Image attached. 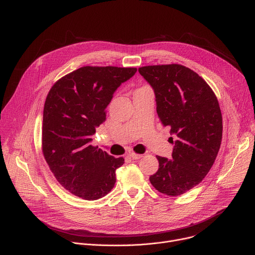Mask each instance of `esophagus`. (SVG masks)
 Listing matches in <instances>:
<instances>
[{
	"label": "esophagus",
	"instance_id": "1",
	"mask_svg": "<svg viewBox=\"0 0 255 255\" xmlns=\"http://www.w3.org/2000/svg\"><path fill=\"white\" fill-rule=\"evenodd\" d=\"M129 156H130L132 159H139L140 157H142L141 154H137V153H134V152H130V153H129Z\"/></svg>",
	"mask_w": 255,
	"mask_h": 255
}]
</instances>
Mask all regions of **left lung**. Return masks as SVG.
<instances>
[{
	"label": "left lung",
	"instance_id": "8db88e82",
	"mask_svg": "<svg viewBox=\"0 0 255 255\" xmlns=\"http://www.w3.org/2000/svg\"><path fill=\"white\" fill-rule=\"evenodd\" d=\"M139 74L152 87L161 124L174 134L171 160L156 156L151 185L167 196H179L199 185L215 162L222 141V114L210 86L181 64L148 65Z\"/></svg>",
	"mask_w": 255,
	"mask_h": 255
}]
</instances>
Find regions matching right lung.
I'll return each mask as SVG.
<instances>
[{"mask_svg": "<svg viewBox=\"0 0 255 255\" xmlns=\"http://www.w3.org/2000/svg\"><path fill=\"white\" fill-rule=\"evenodd\" d=\"M137 68L83 66L58 80L43 109L42 152L58 183L84 200L110 193L116 169L124 158H115L91 144L96 128L106 120V108L120 85Z\"/></svg>", "mask_w": 255, "mask_h": 255, "instance_id": "obj_1", "label": "right lung"}]
</instances>
